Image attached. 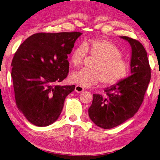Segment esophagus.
Segmentation results:
<instances>
[{
    "mask_svg": "<svg viewBox=\"0 0 160 160\" xmlns=\"http://www.w3.org/2000/svg\"><path fill=\"white\" fill-rule=\"evenodd\" d=\"M75 91L78 92H81L84 91V88L80 86V85H76V87H75Z\"/></svg>",
    "mask_w": 160,
    "mask_h": 160,
    "instance_id": "34e87169",
    "label": "esophagus"
}]
</instances>
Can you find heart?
<instances>
[{"mask_svg":"<svg viewBox=\"0 0 160 160\" xmlns=\"http://www.w3.org/2000/svg\"><path fill=\"white\" fill-rule=\"evenodd\" d=\"M88 52L98 60L93 63L92 69H83L73 73L71 76L73 82L88 87L102 82L103 86L110 87L119 83L127 76L129 63L122 58L121 50L112 42L104 39H94L86 44H79L70 54L71 64L79 68Z\"/></svg>","mask_w":160,"mask_h":160,"instance_id":"1","label":"heart"}]
</instances>
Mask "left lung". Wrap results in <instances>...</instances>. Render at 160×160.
Listing matches in <instances>:
<instances>
[{
  "label": "left lung",
  "mask_w": 160,
  "mask_h": 160,
  "mask_svg": "<svg viewBox=\"0 0 160 160\" xmlns=\"http://www.w3.org/2000/svg\"><path fill=\"white\" fill-rule=\"evenodd\" d=\"M132 46L130 76L104 91L106 96L93 94L88 115L94 123L103 129H111L132 117L144 100L151 80V68L147 53L139 41L122 36Z\"/></svg>",
  "instance_id": "left-lung-1"
}]
</instances>
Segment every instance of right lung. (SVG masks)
<instances>
[{
    "label": "right lung",
    "instance_id": "right-lung-1",
    "mask_svg": "<svg viewBox=\"0 0 160 160\" xmlns=\"http://www.w3.org/2000/svg\"><path fill=\"white\" fill-rule=\"evenodd\" d=\"M80 32H38L18 48L12 62L16 103L31 123L48 126L61 114L65 99L75 85L59 86L68 77V55Z\"/></svg>",
    "mask_w": 160,
    "mask_h": 160
}]
</instances>
